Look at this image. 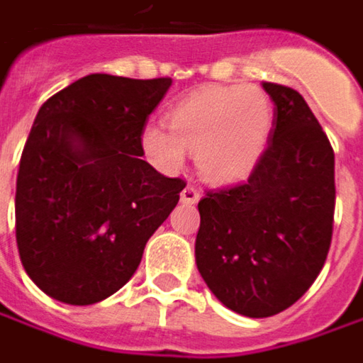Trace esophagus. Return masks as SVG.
Here are the masks:
<instances>
[{
  "mask_svg": "<svg viewBox=\"0 0 363 363\" xmlns=\"http://www.w3.org/2000/svg\"><path fill=\"white\" fill-rule=\"evenodd\" d=\"M199 199H201V193H199V189H194V186H184L181 193V201L182 203H186V205H194V203H199Z\"/></svg>",
  "mask_w": 363,
  "mask_h": 363,
  "instance_id": "esophagus-1",
  "label": "esophagus"
}]
</instances>
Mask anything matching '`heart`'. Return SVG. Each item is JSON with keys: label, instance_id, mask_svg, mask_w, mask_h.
Wrapping results in <instances>:
<instances>
[{"label": "heart", "instance_id": "1", "mask_svg": "<svg viewBox=\"0 0 363 363\" xmlns=\"http://www.w3.org/2000/svg\"><path fill=\"white\" fill-rule=\"evenodd\" d=\"M167 126L150 124L143 130L144 152L157 164L179 169L189 152L208 181H241L265 152L273 108L255 88L208 86L170 108Z\"/></svg>", "mask_w": 363, "mask_h": 363}]
</instances>
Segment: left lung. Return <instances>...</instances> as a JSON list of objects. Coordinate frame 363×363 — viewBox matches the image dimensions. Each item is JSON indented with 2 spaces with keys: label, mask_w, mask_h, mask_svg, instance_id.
<instances>
[{
  "label": "left lung",
  "mask_w": 363,
  "mask_h": 363,
  "mask_svg": "<svg viewBox=\"0 0 363 363\" xmlns=\"http://www.w3.org/2000/svg\"><path fill=\"white\" fill-rule=\"evenodd\" d=\"M275 104L267 148L249 179L199 201L196 267L225 307L271 318L311 287L333 233V148L303 96L263 82Z\"/></svg>",
  "instance_id": "left-lung-1"
}]
</instances>
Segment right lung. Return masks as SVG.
<instances>
[{"label":"right lung","instance_id":"1","mask_svg":"<svg viewBox=\"0 0 363 363\" xmlns=\"http://www.w3.org/2000/svg\"><path fill=\"white\" fill-rule=\"evenodd\" d=\"M170 84L90 74L40 108L19 160L16 241L45 295L92 306L116 294L179 203L186 182L140 158Z\"/></svg>","mask_w":363,"mask_h":363}]
</instances>
